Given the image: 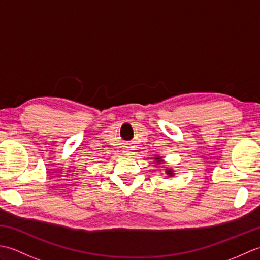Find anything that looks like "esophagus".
Instances as JSON below:
<instances>
[{"label": "esophagus", "instance_id": "34e87169", "mask_svg": "<svg viewBox=\"0 0 260 260\" xmlns=\"http://www.w3.org/2000/svg\"><path fill=\"white\" fill-rule=\"evenodd\" d=\"M124 154H125V155H132V152H131L129 148H128V150H126V151L124 152Z\"/></svg>", "mask_w": 260, "mask_h": 260}]
</instances>
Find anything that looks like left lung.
<instances>
[{"instance_id":"1","label":"left lung","mask_w":260,"mask_h":260,"mask_svg":"<svg viewBox=\"0 0 260 260\" xmlns=\"http://www.w3.org/2000/svg\"><path fill=\"white\" fill-rule=\"evenodd\" d=\"M155 159H156V163H158V164H161V163L163 162L161 156H156ZM165 173H167L169 176H173V175H174L173 170H171V169H167V170H165Z\"/></svg>"}]
</instances>
